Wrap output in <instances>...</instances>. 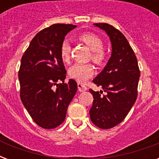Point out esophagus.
Instances as JSON below:
<instances>
[{
	"instance_id": "esophagus-1",
	"label": "esophagus",
	"mask_w": 159,
	"mask_h": 159,
	"mask_svg": "<svg viewBox=\"0 0 159 159\" xmlns=\"http://www.w3.org/2000/svg\"><path fill=\"white\" fill-rule=\"evenodd\" d=\"M77 87H78V91H79V92H85V91H87V87H86L85 85L80 83V82L77 83Z\"/></svg>"
}]
</instances>
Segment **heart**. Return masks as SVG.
<instances>
[{
  "instance_id": "obj_1",
  "label": "heart",
  "mask_w": 159,
  "mask_h": 159,
  "mask_svg": "<svg viewBox=\"0 0 159 159\" xmlns=\"http://www.w3.org/2000/svg\"><path fill=\"white\" fill-rule=\"evenodd\" d=\"M80 39L83 41L93 52L92 58L97 64H102L105 61V53L103 49V41L99 36L92 33L82 34L80 36ZM71 53V46L69 41L64 39L61 43L60 47V55L64 62H68ZM94 73V67L92 64H83V63H76L72 65L68 70L70 77L77 80L78 82H85L88 78L92 77Z\"/></svg>"
}]
</instances>
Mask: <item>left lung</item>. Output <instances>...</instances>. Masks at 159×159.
<instances>
[{
	"instance_id": "obj_1",
	"label": "left lung",
	"mask_w": 159,
	"mask_h": 159,
	"mask_svg": "<svg viewBox=\"0 0 159 159\" xmlns=\"http://www.w3.org/2000/svg\"><path fill=\"white\" fill-rule=\"evenodd\" d=\"M94 25L107 34L112 47L106 67L93 79L106 95H102V91L89 90L94 98L90 118L95 125L106 129L122 122L134 104L140 72L137 57L123 34L109 24Z\"/></svg>"
}]
</instances>
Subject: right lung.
I'll return each mask as SVG.
<instances>
[{"mask_svg":"<svg viewBox=\"0 0 159 159\" xmlns=\"http://www.w3.org/2000/svg\"><path fill=\"white\" fill-rule=\"evenodd\" d=\"M76 27L54 24L43 29L34 37L21 58L18 75L21 102L33 120L43 129L56 128L64 121L77 91L73 79L64 83L67 72L60 55L65 36Z\"/></svg>","mask_w":159,"mask_h":159,"instance_id":"1","label":"right lung"}]
</instances>
